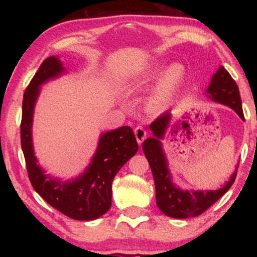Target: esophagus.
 Masks as SVG:
<instances>
[{
	"mask_svg": "<svg viewBox=\"0 0 257 257\" xmlns=\"http://www.w3.org/2000/svg\"><path fill=\"white\" fill-rule=\"evenodd\" d=\"M134 132H135V136H136L138 144H142V143L144 142V139L146 138V130L143 128L142 125H137Z\"/></svg>",
	"mask_w": 257,
	"mask_h": 257,
	"instance_id": "esophagus-1",
	"label": "esophagus"
}]
</instances>
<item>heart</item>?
Returning a JSON list of instances; mask_svg holds the SVG:
<instances>
[{"instance_id": "heart-1", "label": "heart", "mask_w": 257, "mask_h": 257, "mask_svg": "<svg viewBox=\"0 0 257 257\" xmlns=\"http://www.w3.org/2000/svg\"><path fill=\"white\" fill-rule=\"evenodd\" d=\"M185 75V68L181 64L176 63L167 67L162 63H156L147 68L144 75L134 82V87L158 80L159 84L150 97L147 106L152 111H161L171 103L173 96L184 82Z\"/></svg>"}]
</instances>
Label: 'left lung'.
<instances>
[{
    "mask_svg": "<svg viewBox=\"0 0 257 257\" xmlns=\"http://www.w3.org/2000/svg\"><path fill=\"white\" fill-rule=\"evenodd\" d=\"M206 93L213 101L230 106L242 120L245 119L238 86L223 67H220L213 76ZM170 121L171 113L170 111H167L150 124V129L153 132L154 137L147 138L143 143V151L153 173L156 204L159 208L168 216L176 217V219H187V217L202 214L217 199L222 197L232 186L237 172L233 173L225 186L217 190L188 191L177 188L171 181L170 173L167 167V160H165L160 142L164 136L165 130L170 127Z\"/></svg>",
    "mask_w": 257,
    "mask_h": 257,
    "instance_id": "obj_1",
    "label": "left lung"
}]
</instances>
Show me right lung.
Listing matches in <instances>:
<instances>
[{"instance_id": "right-lung-1", "label": "right lung", "mask_w": 257, "mask_h": 257, "mask_svg": "<svg viewBox=\"0 0 257 257\" xmlns=\"http://www.w3.org/2000/svg\"><path fill=\"white\" fill-rule=\"evenodd\" d=\"M60 60L45 59L25 90L23 118L20 123L21 149L24 152L29 180L52 207L71 219H97L111 207L112 182L116 173L138 151L133 129L128 125L102 135L96 154L85 173L76 180L60 182L44 175L34 155L32 143L33 112L40 86L62 73Z\"/></svg>"}]
</instances>
